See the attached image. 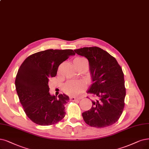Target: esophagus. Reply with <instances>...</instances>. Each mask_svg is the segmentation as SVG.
I'll list each match as a JSON object with an SVG mask.
<instances>
[{"instance_id": "esophagus-1", "label": "esophagus", "mask_w": 149, "mask_h": 149, "mask_svg": "<svg viewBox=\"0 0 149 149\" xmlns=\"http://www.w3.org/2000/svg\"><path fill=\"white\" fill-rule=\"evenodd\" d=\"M81 97H70V100H72V101H75L77 100H80V99H81Z\"/></svg>"}]
</instances>
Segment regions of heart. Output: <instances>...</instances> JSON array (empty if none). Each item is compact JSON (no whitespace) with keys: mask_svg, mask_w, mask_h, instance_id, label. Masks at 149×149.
<instances>
[{"mask_svg":"<svg viewBox=\"0 0 149 149\" xmlns=\"http://www.w3.org/2000/svg\"><path fill=\"white\" fill-rule=\"evenodd\" d=\"M73 64L75 67L78 69L82 65H88V62L86 58L78 56L73 60ZM83 87V84L79 81H69L63 85V90L65 94L70 96H76L82 91Z\"/></svg>","mask_w":149,"mask_h":149,"instance_id":"1","label":"heart"}]
</instances>
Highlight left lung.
<instances>
[{
    "mask_svg": "<svg viewBox=\"0 0 149 149\" xmlns=\"http://www.w3.org/2000/svg\"><path fill=\"white\" fill-rule=\"evenodd\" d=\"M74 51L88 60L93 84L87 93L97 97L92 101L91 108L82 113L84 121L93 127L112 125L125 107L126 88L122 68L116 59L101 48L84 47Z\"/></svg>",
    "mask_w": 149,
    "mask_h": 149,
    "instance_id": "8db88e82",
    "label": "left lung"
}]
</instances>
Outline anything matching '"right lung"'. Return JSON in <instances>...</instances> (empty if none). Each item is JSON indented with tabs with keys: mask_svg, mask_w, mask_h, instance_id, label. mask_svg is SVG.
I'll list each match as a JSON object with an SVG mask.
<instances>
[{
	"mask_svg": "<svg viewBox=\"0 0 149 149\" xmlns=\"http://www.w3.org/2000/svg\"><path fill=\"white\" fill-rule=\"evenodd\" d=\"M72 49H49L32 54L21 64L15 86L19 101L28 118L34 123L48 126L61 120L69 97L64 94L52 96L49 79L57 74L59 65L71 55Z\"/></svg>",
	"mask_w": 149,
	"mask_h": 149,
	"instance_id": "obj_1",
	"label": "right lung"
}]
</instances>
